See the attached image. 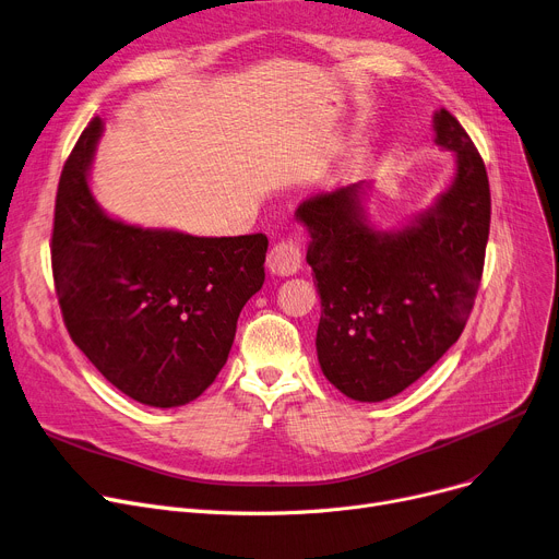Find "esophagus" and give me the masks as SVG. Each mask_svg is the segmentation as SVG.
Masks as SVG:
<instances>
[{"mask_svg": "<svg viewBox=\"0 0 559 559\" xmlns=\"http://www.w3.org/2000/svg\"><path fill=\"white\" fill-rule=\"evenodd\" d=\"M266 266L271 273L275 275H293L298 273L300 266H302V248H300V241L295 239L293 235L288 237H282L269 252V259H266Z\"/></svg>", "mask_w": 559, "mask_h": 559, "instance_id": "obj_1", "label": "esophagus"}]
</instances>
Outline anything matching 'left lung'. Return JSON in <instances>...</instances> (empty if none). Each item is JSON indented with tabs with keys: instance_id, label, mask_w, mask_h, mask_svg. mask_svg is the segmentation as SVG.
I'll return each mask as SVG.
<instances>
[{
	"instance_id": "left-lung-1",
	"label": "left lung",
	"mask_w": 559,
	"mask_h": 559,
	"mask_svg": "<svg viewBox=\"0 0 559 559\" xmlns=\"http://www.w3.org/2000/svg\"><path fill=\"white\" fill-rule=\"evenodd\" d=\"M436 142L457 174L433 210L397 235L364 221L358 185L302 201L307 261L320 295L322 374L356 402H383L417 381L457 341L474 309L489 237V180L467 130L436 115Z\"/></svg>"
}]
</instances>
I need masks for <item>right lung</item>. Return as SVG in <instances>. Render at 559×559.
I'll return each mask as SVG.
<instances>
[{
  "label": "right lung",
  "instance_id": "obj_1",
  "mask_svg": "<svg viewBox=\"0 0 559 559\" xmlns=\"http://www.w3.org/2000/svg\"><path fill=\"white\" fill-rule=\"evenodd\" d=\"M102 119L64 162L51 271L76 347L123 395L146 406L193 402L214 383L243 305L266 280V235L191 237L142 229L98 210L87 169Z\"/></svg>",
  "mask_w": 559,
  "mask_h": 559
}]
</instances>
